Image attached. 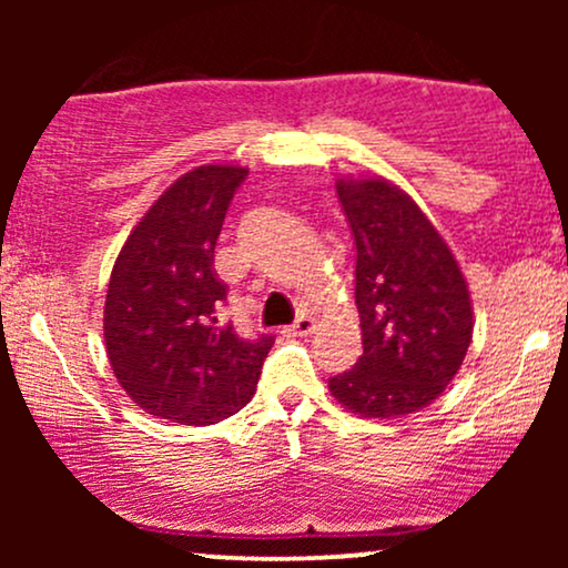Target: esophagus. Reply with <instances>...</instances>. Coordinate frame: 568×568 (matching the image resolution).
<instances>
[{
    "instance_id": "34e87169",
    "label": "esophagus",
    "mask_w": 568,
    "mask_h": 568,
    "mask_svg": "<svg viewBox=\"0 0 568 568\" xmlns=\"http://www.w3.org/2000/svg\"><path fill=\"white\" fill-rule=\"evenodd\" d=\"M288 331H291L293 336H310L312 331H315V317H312V315L296 317V323H293Z\"/></svg>"
}]
</instances>
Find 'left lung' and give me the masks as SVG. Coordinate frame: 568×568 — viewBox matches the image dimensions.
<instances>
[{
  "label": "left lung",
  "mask_w": 568,
  "mask_h": 568,
  "mask_svg": "<svg viewBox=\"0 0 568 568\" xmlns=\"http://www.w3.org/2000/svg\"><path fill=\"white\" fill-rule=\"evenodd\" d=\"M357 247L355 304L363 355L328 382L352 414L397 419L427 408L465 361L473 302L452 247L387 179L336 181Z\"/></svg>",
  "instance_id": "8db88e82"
}]
</instances>
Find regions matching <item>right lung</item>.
I'll list each match as a JSON object with an SVG mask.
<instances>
[{
    "instance_id": "1",
    "label": "right lung",
    "mask_w": 568,
    "mask_h": 568,
    "mask_svg": "<svg viewBox=\"0 0 568 568\" xmlns=\"http://www.w3.org/2000/svg\"><path fill=\"white\" fill-rule=\"evenodd\" d=\"M247 168L200 165L143 213L116 256L103 306L106 355L135 406L179 425H216L256 395L275 338L219 321L226 285L213 251Z\"/></svg>"
}]
</instances>
